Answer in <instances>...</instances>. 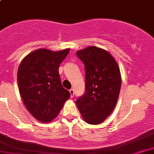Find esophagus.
Returning a JSON list of instances; mask_svg holds the SVG:
<instances>
[{
	"label": "esophagus",
	"mask_w": 154,
	"mask_h": 154,
	"mask_svg": "<svg viewBox=\"0 0 154 154\" xmlns=\"http://www.w3.org/2000/svg\"><path fill=\"white\" fill-rule=\"evenodd\" d=\"M69 92L70 94H71V98L74 97V89H73V88H71V89L69 90Z\"/></svg>",
	"instance_id": "obj_1"
}]
</instances>
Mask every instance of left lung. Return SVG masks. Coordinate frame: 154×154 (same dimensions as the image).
<instances>
[{
  "label": "left lung",
  "mask_w": 154,
  "mask_h": 154,
  "mask_svg": "<svg viewBox=\"0 0 154 154\" xmlns=\"http://www.w3.org/2000/svg\"><path fill=\"white\" fill-rule=\"evenodd\" d=\"M85 65V91L76 100L83 119L90 125L102 123L112 112L121 90L119 67L108 52L88 46L76 52Z\"/></svg>",
  "instance_id": "8db88e82"
}]
</instances>
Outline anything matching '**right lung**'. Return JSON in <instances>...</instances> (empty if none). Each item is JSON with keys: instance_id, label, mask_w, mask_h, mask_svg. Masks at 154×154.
<instances>
[{"instance_id": "1", "label": "right lung", "mask_w": 154, "mask_h": 154, "mask_svg": "<svg viewBox=\"0 0 154 154\" xmlns=\"http://www.w3.org/2000/svg\"><path fill=\"white\" fill-rule=\"evenodd\" d=\"M69 53V49L58 52L39 49L20 64V94L26 109L38 121H53L69 98L70 92L62 85L59 73V66Z\"/></svg>"}]
</instances>
